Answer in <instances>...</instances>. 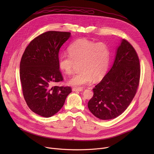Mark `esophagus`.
I'll return each mask as SVG.
<instances>
[{"mask_svg": "<svg viewBox=\"0 0 154 154\" xmlns=\"http://www.w3.org/2000/svg\"><path fill=\"white\" fill-rule=\"evenodd\" d=\"M83 88H72L73 91H77V92H81L83 91Z\"/></svg>", "mask_w": 154, "mask_h": 154, "instance_id": "obj_1", "label": "esophagus"}]
</instances>
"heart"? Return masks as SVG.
I'll use <instances>...</instances> for the list:
<instances>
[{"mask_svg":"<svg viewBox=\"0 0 154 154\" xmlns=\"http://www.w3.org/2000/svg\"><path fill=\"white\" fill-rule=\"evenodd\" d=\"M68 51L69 55L62 54L59 57L60 70L67 75L72 74L75 64L80 63L81 71L69 79L70 85L82 86L90 84L93 79L99 80L104 77L110 56L105 43L79 39L68 47Z\"/></svg>","mask_w":154,"mask_h":154,"instance_id":"b5f03b06","label":"heart"}]
</instances>
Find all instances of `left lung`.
Returning <instances> with one entry per match:
<instances>
[{"label": "left lung", "mask_w": 154, "mask_h": 154, "mask_svg": "<svg viewBox=\"0 0 154 154\" xmlns=\"http://www.w3.org/2000/svg\"><path fill=\"white\" fill-rule=\"evenodd\" d=\"M140 77V61L130 44L122 39L112 68L93 89L88 103L92 114L102 120L121 115L135 96Z\"/></svg>", "instance_id": "left-lung-1"}]
</instances>
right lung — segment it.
Here are the masks:
<instances>
[{
  "label": "right lung",
  "instance_id": "obj_1",
  "mask_svg": "<svg viewBox=\"0 0 154 154\" xmlns=\"http://www.w3.org/2000/svg\"><path fill=\"white\" fill-rule=\"evenodd\" d=\"M71 33L49 31L33 39L20 63V80L24 99L32 112L49 118L63 106L71 88L53 86L63 79L58 66L60 48Z\"/></svg>",
  "mask_w": 154,
  "mask_h": 154
}]
</instances>
